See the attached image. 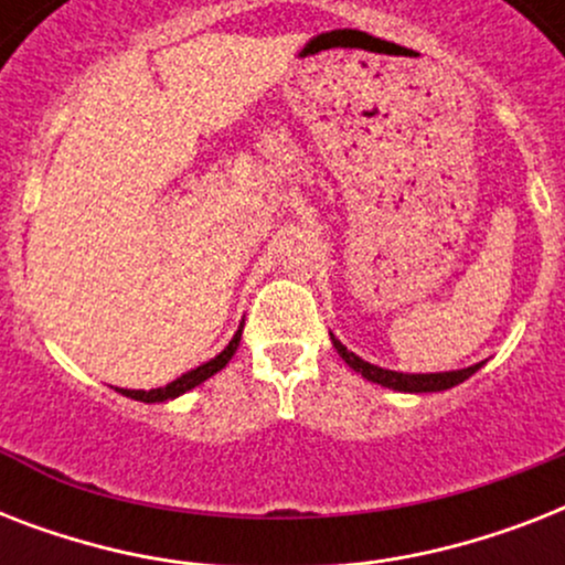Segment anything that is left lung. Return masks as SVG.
<instances>
[{"mask_svg":"<svg viewBox=\"0 0 565 565\" xmlns=\"http://www.w3.org/2000/svg\"><path fill=\"white\" fill-rule=\"evenodd\" d=\"M334 340V349L340 352L349 366L354 372H361L366 381H375L381 386H390V390H398V393H439V390H448V386H457L463 384L466 377L475 375V372L481 370V363H475L469 370H457V372H434V375H404V372H390V370H381V366H372V363L361 361L358 354L349 352L337 337Z\"/></svg>","mask_w":565,"mask_h":565,"instance_id":"obj_1","label":"left lung"}]
</instances>
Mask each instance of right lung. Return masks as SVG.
Instances as JSON below:
<instances>
[{
    "mask_svg": "<svg viewBox=\"0 0 565 565\" xmlns=\"http://www.w3.org/2000/svg\"><path fill=\"white\" fill-rule=\"evenodd\" d=\"M239 337H243V328H239L237 334H234V340H231L225 349H222L213 361L202 363V366H195V370H190L188 375H181L179 381H172V384L167 386H158V390H119L122 395H128V398H137V402H167V398H175V395L181 393H188V390H193V386H199L202 381H207L211 375H216V372L225 366V363L234 358V352H237V345H239Z\"/></svg>",
    "mask_w": 565,
    "mask_h": 565,
    "instance_id": "1",
    "label": "right lung"
}]
</instances>
